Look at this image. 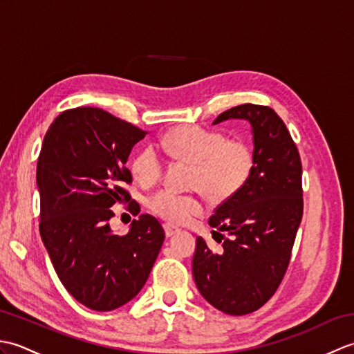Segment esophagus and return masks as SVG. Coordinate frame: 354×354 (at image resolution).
Listing matches in <instances>:
<instances>
[{
  "mask_svg": "<svg viewBox=\"0 0 354 354\" xmlns=\"http://www.w3.org/2000/svg\"><path fill=\"white\" fill-rule=\"evenodd\" d=\"M179 231H181V230L176 228V227H173V225H170V223H164V232H165V237H171V236H175V234H178Z\"/></svg>",
  "mask_w": 354,
  "mask_h": 354,
  "instance_id": "1",
  "label": "esophagus"
}]
</instances>
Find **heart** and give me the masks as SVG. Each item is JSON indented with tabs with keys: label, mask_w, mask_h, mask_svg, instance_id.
Wrapping results in <instances>:
<instances>
[{
	"label": "heart",
	"mask_w": 354,
	"mask_h": 354,
	"mask_svg": "<svg viewBox=\"0 0 354 354\" xmlns=\"http://www.w3.org/2000/svg\"><path fill=\"white\" fill-rule=\"evenodd\" d=\"M164 149L178 160L193 164L192 185L213 201L234 196L250 181L255 158L250 142L228 140L219 131L178 126L162 140ZM132 173L141 184H153L162 173L161 155L146 146L132 160ZM149 208L161 219L184 223L202 212L199 199L164 189L149 199Z\"/></svg>",
	"instance_id": "b5f03b06"
}]
</instances>
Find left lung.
I'll list each match as a JSON object with an SVG mask.
<instances>
[{"instance_id":"left-lung-1","label":"left lung","mask_w":354,"mask_h":354,"mask_svg":"<svg viewBox=\"0 0 354 354\" xmlns=\"http://www.w3.org/2000/svg\"><path fill=\"white\" fill-rule=\"evenodd\" d=\"M227 120L251 124L254 171L243 189L209 217L221 251L213 252L198 237L192 268L201 295L217 310L240 317L274 295L289 266L303 217V170L295 142L274 109L240 104L222 112L213 124Z\"/></svg>"}]
</instances>
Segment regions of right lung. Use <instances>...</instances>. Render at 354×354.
Segmentation results:
<instances>
[{
	"label": "right lung",
	"mask_w": 354,
	"mask_h": 354,
	"mask_svg": "<svg viewBox=\"0 0 354 354\" xmlns=\"http://www.w3.org/2000/svg\"><path fill=\"white\" fill-rule=\"evenodd\" d=\"M146 133L88 106L64 111L44 137L36 167L41 237L59 280L91 310H114L137 297L164 242L150 214L132 221L124 236L109 227L111 207L131 201L126 162ZM129 212L140 213L135 201Z\"/></svg>",
	"instance_id": "right-lung-1"
}]
</instances>
